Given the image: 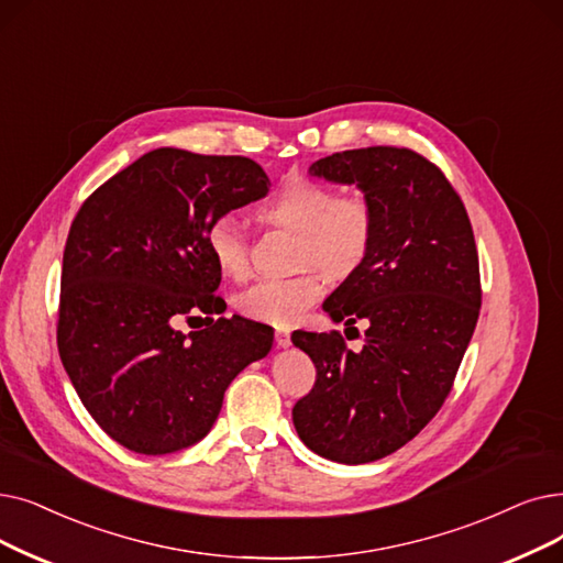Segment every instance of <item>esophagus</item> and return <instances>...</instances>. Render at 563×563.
<instances>
[{
  "label": "esophagus",
  "mask_w": 563,
  "mask_h": 563,
  "mask_svg": "<svg viewBox=\"0 0 563 563\" xmlns=\"http://www.w3.org/2000/svg\"><path fill=\"white\" fill-rule=\"evenodd\" d=\"M276 345L283 347V350L291 345V335H289L287 329H278V331H276Z\"/></svg>",
  "instance_id": "34e87169"
}]
</instances>
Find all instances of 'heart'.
<instances>
[{
	"instance_id": "b5f03b06",
	"label": "heart",
	"mask_w": 563,
	"mask_h": 563,
	"mask_svg": "<svg viewBox=\"0 0 563 563\" xmlns=\"http://www.w3.org/2000/svg\"><path fill=\"white\" fill-rule=\"evenodd\" d=\"M268 225L295 232L297 262L317 266L331 278H347L368 257L375 218L361 195H338L310 179L283 184L260 207ZM207 249L218 272L228 278L249 274V236L234 216H218L207 230ZM322 276L306 268L291 278H268L243 289L236 308L251 320L291 327L322 297Z\"/></svg>"
}]
</instances>
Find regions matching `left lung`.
<instances>
[{"label":"left lung","mask_w":563,"mask_h":563,"mask_svg":"<svg viewBox=\"0 0 563 563\" xmlns=\"http://www.w3.org/2000/svg\"><path fill=\"white\" fill-rule=\"evenodd\" d=\"M308 175L356 184L375 232L368 257L322 306L345 327L365 320L363 347L338 331L291 333L317 371L291 421L317 455L375 462L417 437L451 394L481 310L476 241L442 169L411 150L340 152Z\"/></svg>","instance_id":"8db88e82"}]
</instances>
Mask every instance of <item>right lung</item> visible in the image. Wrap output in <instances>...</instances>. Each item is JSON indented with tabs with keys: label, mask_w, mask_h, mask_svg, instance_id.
I'll return each mask as SVG.
<instances>
[{
	"label": "right lung",
	"mask_w": 563,
	"mask_h": 563,
	"mask_svg": "<svg viewBox=\"0 0 563 563\" xmlns=\"http://www.w3.org/2000/svg\"><path fill=\"white\" fill-rule=\"evenodd\" d=\"M264 169L243 156L161 146L80 207L70 225L57 347L82 405L117 444L167 455L200 442L232 379L268 354L274 329L223 312L207 230L262 200ZM205 311L207 330L181 334Z\"/></svg>",
	"instance_id": "1"
}]
</instances>
